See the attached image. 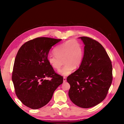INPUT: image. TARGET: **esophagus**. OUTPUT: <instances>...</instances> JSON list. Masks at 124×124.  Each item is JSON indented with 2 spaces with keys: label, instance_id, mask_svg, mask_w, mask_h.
Instances as JSON below:
<instances>
[{
  "label": "esophagus",
  "instance_id": "1",
  "mask_svg": "<svg viewBox=\"0 0 124 124\" xmlns=\"http://www.w3.org/2000/svg\"><path fill=\"white\" fill-rule=\"evenodd\" d=\"M66 81H67V78H66V77H63V83H65Z\"/></svg>",
  "mask_w": 124,
  "mask_h": 124
}]
</instances>
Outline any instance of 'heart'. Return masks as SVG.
Here are the masks:
<instances>
[{
  "mask_svg": "<svg viewBox=\"0 0 124 124\" xmlns=\"http://www.w3.org/2000/svg\"><path fill=\"white\" fill-rule=\"evenodd\" d=\"M54 53V54L47 55V61L53 68L58 70L62 66L63 61L64 65L58 71L61 75H69L75 68H78L83 62V47L75 39H70L59 45L55 48Z\"/></svg>",
  "mask_w": 124,
  "mask_h": 124,
  "instance_id": "b5f03b06",
  "label": "heart"
}]
</instances>
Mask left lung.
<instances>
[{
    "label": "left lung",
    "instance_id": "left-lung-1",
    "mask_svg": "<svg viewBox=\"0 0 124 124\" xmlns=\"http://www.w3.org/2000/svg\"><path fill=\"white\" fill-rule=\"evenodd\" d=\"M84 46V59L79 69L68 76L69 96L83 108L96 106L106 98L112 80L111 61L98 41L81 37Z\"/></svg>",
    "mask_w": 124,
    "mask_h": 124
}]
</instances>
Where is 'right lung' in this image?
<instances>
[{"label": "right lung", "instance_id": "obj_1", "mask_svg": "<svg viewBox=\"0 0 124 124\" xmlns=\"http://www.w3.org/2000/svg\"><path fill=\"white\" fill-rule=\"evenodd\" d=\"M61 40L37 38L26 42L17 52L12 81L18 99L31 109L46 105L55 89L63 83V78L55 72L47 59L50 49ZM49 77L51 80L46 79Z\"/></svg>", "mask_w": 124, "mask_h": 124}]
</instances>
